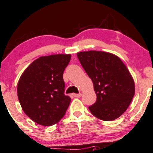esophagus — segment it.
I'll return each mask as SVG.
<instances>
[{
  "mask_svg": "<svg viewBox=\"0 0 153 153\" xmlns=\"http://www.w3.org/2000/svg\"><path fill=\"white\" fill-rule=\"evenodd\" d=\"M73 96H74V97H75V98H80V96H81V94H73Z\"/></svg>",
  "mask_w": 153,
  "mask_h": 153,
  "instance_id": "1",
  "label": "esophagus"
}]
</instances>
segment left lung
<instances>
[{
    "instance_id": "1",
    "label": "left lung",
    "mask_w": 153,
    "mask_h": 153,
    "mask_svg": "<svg viewBox=\"0 0 153 153\" xmlns=\"http://www.w3.org/2000/svg\"><path fill=\"white\" fill-rule=\"evenodd\" d=\"M80 64L92 80L97 96L88 107L103 121H113L124 113L134 95V82L119 57L108 52L88 51L77 53Z\"/></svg>"
}]
</instances>
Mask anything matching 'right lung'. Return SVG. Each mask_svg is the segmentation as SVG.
I'll list each match as a JSON object with an SVG mask.
<instances>
[{
  "label": "right lung",
  "mask_w": 153,
  "mask_h": 153,
  "mask_svg": "<svg viewBox=\"0 0 153 153\" xmlns=\"http://www.w3.org/2000/svg\"><path fill=\"white\" fill-rule=\"evenodd\" d=\"M71 54H53L36 59L22 73L17 87L19 103L31 120L52 126L64 117L71 99L65 95L63 73Z\"/></svg>",
  "instance_id": "obj_1"
}]
</instances>
